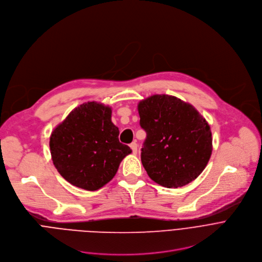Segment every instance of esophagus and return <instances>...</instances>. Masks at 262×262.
Here are the masks:
<instances>
[{
  "instance_id": "34e87169",
  "label": "esophagus",
  "mask_w": 262,
  "mask_h": 262,
  "mask_svg": "<svg viewBox=\"0 0 262 262\" xmlns=\"http://www.w3.org/2000/svg\"><path fill=\"white\" fill-rule=\"evenodd\" d=\"M130 147L132 148L133 154L136 155V154H137V143H136V142H132V143L130 144Z\"/></svg>"
}]
</instances>
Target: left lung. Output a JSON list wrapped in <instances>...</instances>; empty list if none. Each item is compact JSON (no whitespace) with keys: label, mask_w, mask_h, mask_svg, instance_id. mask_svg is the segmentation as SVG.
Instances as JSON below:
<instances>
[{"label":"left lung","mask_w":262,"mask_h":262,"mask_svg":"<svg viewBox=\"0 0 262 262\" xmlns=\"http://www.w3.org/2000/svg\"><path fill=\"white\" fill-rule=\"evenodd\" d=\"M146 132L141 162L148 177L166 188L193 182L212 156L211 127L192 104L174 96L156 94L137 105Z\"/></svg>","instance_id":"left-lung-1"}]
</instances>
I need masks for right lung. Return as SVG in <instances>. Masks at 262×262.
I'll list each match as a JSON object with an SVG mask.
<instances>
[{
	"instance_id": "obj_1",
	"label": "right lung",
	"mask_w": 262,
	"mask_h": 262,
	"mask_svg": "<svg viewBox=\"0 0 262 262\" xmlns=\"http://www.w3.org/2000/svg\"><path fill=\"white\" fill-rule=\"evenodd\" d=\"M112 107L88 101L75 107L52 130L51 160L71 185L96 191L116 176L132 149L119 141V128L112 122Z\"/></svg>"
}]
</instances>
